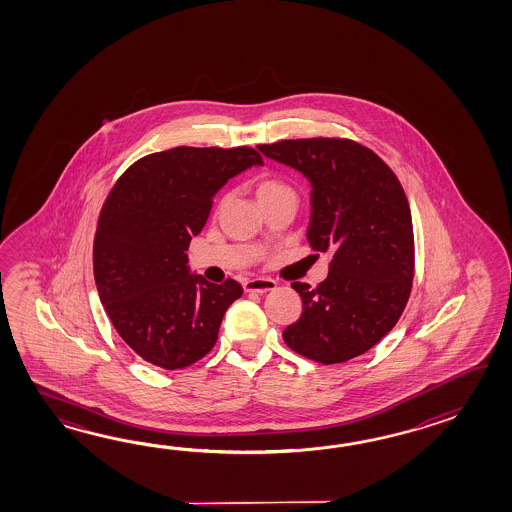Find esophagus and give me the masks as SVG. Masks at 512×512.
<instances>
[{"mask_svg": "<svg viewBox=\"0 0 512 512\" xmlns=\"http://www.w3.org/2000/svg\"><path fill=\"white\" fill-rule=\"evenodd\" d=\"M243 289L247 293H269L276 289V282L269 280V278H252L243 283Z\"/></svg>", "mask_w": 512, "mask_h": 512, "instance_id": "34e87169", "label": "esophagus"}]
</instances>
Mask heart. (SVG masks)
Wrapping results in <instances>:
<instances>
[{
	"label": "heart",
	"mask_w": 512,
	"mask_h": 512,
	"mask_svg": "<svg viewBox=\"0 0 512 512\" xmlns=\"http://www.w3.org/2000/svg\"><path fill=\"white\" fill-rule=\"evenodd\" d=\"M282 190H287V186L283 185L282 181H278V179H263V181H260V185H258L256 194H258V199H263V197L278 194Z\"/></svg>",
	"instance_id": "obj_1"
}]
</instances>
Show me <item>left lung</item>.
Returning a JSON list of instances; mask_svg holds the SVG:
<instances>
[{
  "instance_id": "1",
  "label": "left lung",
  "mask_w": 512,
  "mask_h": 512,
  "mask_svg": "<svg viewBox=\"0 0 512 512\" xmlns=\"http://www.w3.org/2000/svg\"><path fill=\"white\" fill-rule=\"evenodd\" d=\"M311 183L309 245L331 252L315 289L293 282L302 316L283 340L305 359L338 364L373 348L403 315L414 280V227L392 168L349 139H296L258 146Z\"/></svg>"
}]
</instances>
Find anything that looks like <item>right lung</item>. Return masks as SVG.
Listing matches in <instances>:
<instances>
[{"label":"right lung","mask_w":512,"mask_h":512,"mask_svg":"<svg viewBox=\"0 0 512 512\" xmlns=\"http://www.w3.org/2000/svg\"><path fill=\"white\" fill-rule=\"evenodd\" d=\"M261 164L249 146H179L142 157L111 188L93 243L98 296L122 340L153 366L181 370L203 359L243 294L236 280L190 274L186 251L219 188Z\"/></svg>","instance_id":"obj_1"}]
</instances>
